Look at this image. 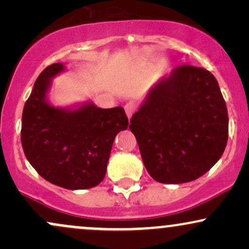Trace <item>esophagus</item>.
<instances>
[{
  "instance_id": "esophagus-1",
  "label": "esophagus",
  "mask_w": 249,
  "mask_h": 249,
  "mask_svg": "<svg viewBox=\"0 0 249 249\" xmlns=\"http://www.w3.org/2000/svg\"><path fill=\"white\" fill-rule=\"evenodd\" d=\"M124 108H125V112H126L127 118L131 119V117H132L134 110H136V104H134V103H132V102L126 103V104H125Z\"/></svg>"
}]
</instances>
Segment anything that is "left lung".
I'll list each match as a JSON object with an SVG mask.
<instances>
[{"instance_id": "1", "label": "left lung", "mask_w": 249, "mask_h": 249, "mask_svg": "<svg viewBox=\"0 0 249 249\" xmlns=\"http://www.w3.org/2000/svg\"><path fill=\"white\" fill-rule=\"evenodd\" d=\"M130 122L148 174L162 184L204 176L227 144L228 113L218 81L192 65L174 68L153 85Z\"/></svg>"}]
</instances>
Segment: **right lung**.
<instances>
[{"mask_svg": "<svg viewBox=\"0 0 249 249\" xmlns=\"http://www.w3.org/2000/svg\"><path fill=\"white\" fill-rule=\"evenodd\" d=\"M67 70L55 63L36 79L22 115L21 142L30 165L47 181L67 190H87L104 179L116 136L126 130L124 108L92 102L70 107L50 104L53 78Z\"/></svg>", "mask_w": 249, "mask_h": 249, "instance_id": "add662e5", "label": "right lung"}]
</instances>
